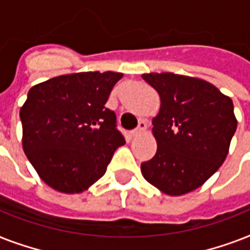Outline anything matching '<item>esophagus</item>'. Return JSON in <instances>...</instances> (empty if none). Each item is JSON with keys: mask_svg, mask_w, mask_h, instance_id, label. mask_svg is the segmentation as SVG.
Here are the masks:
<instances>
[{"mask_svg": "<svg viewBox=\"0 0 250 250\" xmlns=\"http://www.w3.org/2000/svg\"><path fill=\"white\" fill-rule=\"evenodd\" d=\"M146 128H148L146 123H145L144 121H140V123H139V125H137V128L133 129L132 132H131V136L132 137L137 136V135H140V133L145 132V131H146Z\"/></svg>", "mask_w": 250, "mask_h": 250, "instance_id": "obj_1", "label": "esophagus"}]
</instances>
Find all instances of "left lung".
<instances>
[{
  "mask_svg": "<svg viewBox=\"0 0 250 250\" xmlns=\"http://www.w3.org/2000/svg\"><path fill=\"white\" fill-rule=\"evenodd\" d=\"M141 76L161 98L160 111L152 119L157 153L141 164V174L167 196L189 193L229 154L237 127L232 100L198 78L172 72Z\"/></svg>",
  "mask_w": 250,
  "mask_h": 250,
  "instance_id": "1",
  "label": "left lung"
}]
</instances>
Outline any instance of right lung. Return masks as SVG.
Returning <instances> with one entry per match:
<instances>
[{
    "mask_svg": "<svg viewBox=\"0 0 250 250\" xmlns=\"http://www.w3.org/2000/svg\"><path fill=\"white\" fill-rule=\"evenodd\" d=\"M122 72L56 76L33 85L21 107V145L41 180L61 193L86 190L125 145L105 104Z\"/></svg>",
    "mask_w": 250,
    "mask_h": 250,
    "instance_id": "1",
    "label": "right lung"
}]
</instances>
